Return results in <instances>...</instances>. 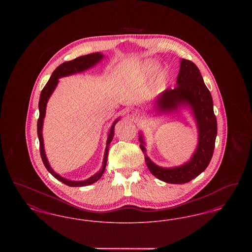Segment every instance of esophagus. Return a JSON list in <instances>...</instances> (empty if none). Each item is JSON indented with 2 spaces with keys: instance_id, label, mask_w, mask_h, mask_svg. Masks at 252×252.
<instances>
[{
  "instance_id": "1",
  "label": "esophagus",
  "mask_w": 252,
  "mask_h": 252,
  "mask_svg": "<svg viewBox=\"0 0 252 252\" xmlns=\"http://www.w3.org/2000/svg\"><path fill=\"white\" fill-rule=\"evenodd\" d=\"M127 116L129 117V118H132V119H137L138 118V113L136 112V111H134V110H128L127 111Z\"/></svg>"
}]
</instances>
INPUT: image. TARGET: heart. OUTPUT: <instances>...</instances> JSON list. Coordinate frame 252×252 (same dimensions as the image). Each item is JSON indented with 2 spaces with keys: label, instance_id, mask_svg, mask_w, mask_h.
<instances>
[{
  "label": "heart",
  "instance_id": "obj_1",
  "mask_svg": "<svg viewBox=\"0 0 252 252\" xmlns=\"http://www.w3.org/2000/svg\"><path fill=\"white\" fill-rule=\"evenodd\" d=\"M156 68V64L153 62H146L143 67V74L147 75L153 72Z\"/></svg>",
  "mask_w": 252,
  "mask_h": 252
}]
</instances>
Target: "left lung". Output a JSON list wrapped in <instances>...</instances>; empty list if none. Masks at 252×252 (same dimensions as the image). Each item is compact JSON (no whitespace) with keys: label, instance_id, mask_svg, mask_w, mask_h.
Listing matches in <instances>:
<instances>
[{"label":"left lung","instance_id":"8db88e82","mask_svg":"<svg viewBox=\"0 0 252 252\" xmlns=\"http://www.w3.org/2000/svg\"><path fill=\"white\" fill-rule=\"evenodd\" d=\"M177 84L176 88H169L157 98V107L163 111H173L187 104L192 108L197 122L199 140L191 160L179 167H159L146 155L142 136L140 137V147L152 175L167 183L183 184L196 178L208 167L215 150L217 122L211 93L204 83L200 71L193 62L181 60Z\"/></svg>","mask_w":252,"mask_h":252}]
</instances>
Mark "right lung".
I'll return each instance as SVG.
<instances>
[{
	"instance_id": "add662e5",
	"label": "right lung",
	"mask_w": 252,
	"mask_h": 252,
	"mask_svg": "<svg viewBox=\"0 0 252 252\" xmlns=\"http://www.w3.org/2000/svg\"><path fill=\"white\" fill-rule=\"evenodd\" d=\"M103 55L100 53H94V54H90V55H86L82 56L79 58H76L74 60L71 61H66L63 62L62 64H60V66L53 72L48 82L44 86V88L42 89L41 93H40V97H39V102H38V109H39V117L37 119V137H38V141H39V152H40V157L41 159L43 161L44 166L48 170L49 173H51V175L53 177H55L57 180H60L61 182H63L64 184L71 186V187H81V186H88L91 185L93 183L96 182L99 180L107 165V161H108V147L109 144L113 139L114 136V126L117 123V121H115L113 123V125L110 127V130L108 133V141H107V147L105 150V156H104V160H103V166L101 168V170L96 173L95 175H94L93 177H91L88 180H83V181H72V180H66L62 177H60L59 174L55 173L53 171V169L49 165L48 160L46 158V155L44 152V146H43V138H42V124H43V119L45 117V110H46V105L48 102L49 97L52 94V93L54 92V90L56 89L57 85L59 83V78L63 77V76H67L75 72H80L85 71L91 67H93L94 65H95L96 63L99 60H102Z\"/></svg>"
}]
</instances>
